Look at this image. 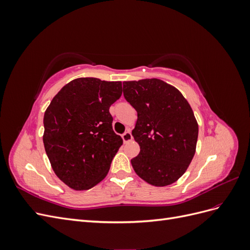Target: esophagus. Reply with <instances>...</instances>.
Instances as JSON below:
<instances>
[{"mask_svg":"<svg viewBox=\"0 0 250 250\" xmlns=\"http://www.w3.org/2000/svg\"><path fill=\"white\" fill-rule=\"evenodd\" d=\"M122 138H123L124 143H128V142H130V141L132 140V134H131V132H130L129 130H127V131L122 135Z\"/></svg>","mask_w":250,"mask_h":250,"instance_id":"esophagus-1","label":"esophagus"}]
</instances>
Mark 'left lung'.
Here are the masks:
<instances>
[{
    "label": "left lung",
    "instance_id": "left-lung-1",
    "mask_svg": "<svg viewBox=\"0 0 250 250\" xmlns=\"http://www.w3.org/2000/svg\"><path fill=\"white\" fill-rule=\"evenodd\" d=\"M125 99L138 112L132 130L140 153L131 160L146 183L166 187L188 168L198 139V123L179 90L157 78L123 82Z\"/></svg>",
    "mask_w": 250,
    "mask_h": 250
}]
</instances>
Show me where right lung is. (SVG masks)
Segmentation results:
<instances>
[{
	"mask_svg": "<svg viewBox=\"0 0 250 250\" xmlns=\"http://www.w3.org/2000/svg\"><path fill=\"white\" fill-rule=\"evenodd\" d=\"M121 95V81L77 78L59 90L44 111V150L57 177L73 190H88L107 175L123 144L113 132L109 113Z\"/></svg>",
	"mask_w": 250,
	"mask_h": 250,
	"instance_id": "1",
	"label": "right lung"
}]
</instances>
